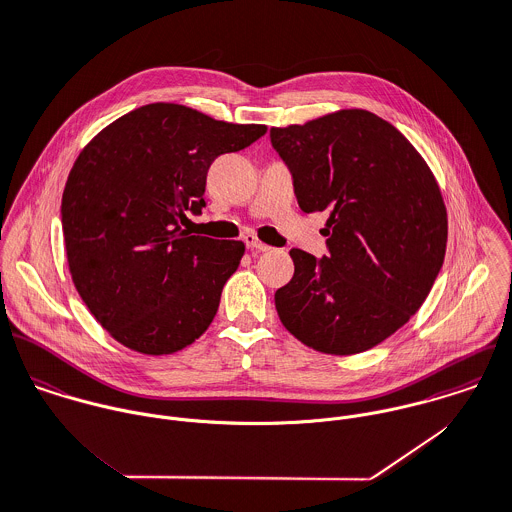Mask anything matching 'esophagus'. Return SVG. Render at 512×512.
I'll list each match as a JSON object with an SVG mask.
<instances>
[{"label": "esophagus", "mask_w": 512, "mask_h": 512, "mask_svg": "<svg viewBox=\"0 0 512 512\" xmlns=\"http://www.w3.org/2000/svg\"><path fill=\"white\" fill-rule=\"evenodd\" d=\"M244 242H246V248H250V250H258V252H268L270 250V246L268 244H264L258 236H254V234H246L244 236Z\"/></svg>", "instance_id": "34e87169"}]
</instances>
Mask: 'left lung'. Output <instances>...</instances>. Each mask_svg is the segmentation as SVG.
<instances>
[{
    "mask_svg": "<svg viewBox=\"0 0 512 512\" xmlns=\"http://www.w3.org/2000/svg\"><path fill=\"white\" fill-rule=\"evenodd\" d=\"M270 139L300 208L330 212L328 256L290 250L294 276L274 296L280 322L322 353L371 349L409 322L443 266L439 184L391 123L363 109L272 127Z\"/></svg>",
    "mask_w": 512,
    "mask_h": 512,
    "instance_id": "1",
    "label": "left lung"
}]
</instances>
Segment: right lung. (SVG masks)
Here are the masks:
<instances>
[{
  "mask_svg": "<svg viewBox=\"0 0 512 512\" xmlns=\"http://www.w3.org/2000/svg\"><path fill=\"white\" fill-rule=\"evenodd\" d=\"M266 125L216 121L176 103L139 107L79 153L61 200L67 264L95 320L125 347L169 355L212 324L244 242L192 236L206 172Z\"/></svg>",
  "mask_w": 512,
  "mask_h": 512,
  "instance_id": "add662e5",
  "label": "right lung"
}]
</instances>
